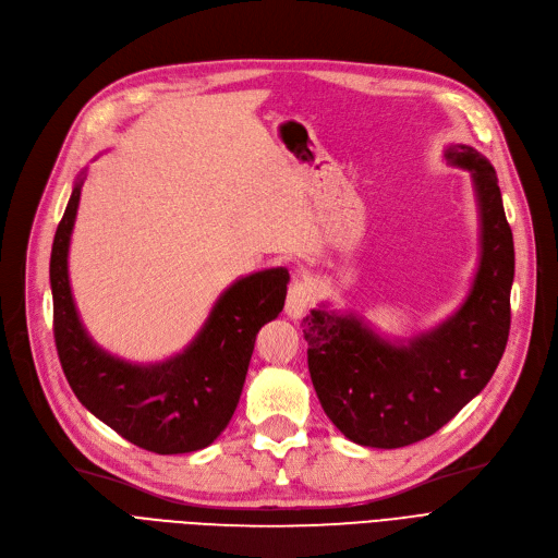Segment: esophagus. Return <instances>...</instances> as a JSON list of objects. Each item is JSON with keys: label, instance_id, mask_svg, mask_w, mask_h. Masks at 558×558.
Segmentation results:
<instances>
[{"label": "esophagus", "instance_id": "obj_1", "mask_svg": "<svg viewBox=\"0 0 558 558\" xmlns=\"http://www.w3.org/2000/svg\"><path fill=\"white\" fill-rule=\"evenodd\" d=\"M310 305H312V291H310L305 280L296 278L294 282L289 284L284 312H287L289 318H301L310 310Z\"/></svg>", "mask_w": 558, "mask_h": 558}]
</instances>
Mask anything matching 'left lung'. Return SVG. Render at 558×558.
I'll list each match as a JSON object with an SVG mask.
<instances>
[{
    "label": "left lung",
    "mask_w": 558,
    "mask_h": 558,
    "mask_svg": "<svg viewBox=\"0 0 558 558\" xmlns=\"http://www.w3.org/2000/svg\"><path fill=\"white\" fill-rule=\"evenodd\" d=\"M446 158L471 171L482 215L480 269L461 310L407 345L353 314L312 310L301 324L320 407L360 446L391 450L432 436L488 385L507 348L515 257L500 185L473 146H450Z\"/></svg>",
    "instance_id": "left-lung-1"
}]
</instances>
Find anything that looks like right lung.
I'll return each mask as SVG.
<instances>
[{
    "label": "right lung",
    "mask_w": 558,
    "mask_h": 558,
    "mask_svg": "<svg viewBox=\"0 0 558 558\" xmlns=\"http://www.w3.org/2000/svg\"><path fill=\"white\" fill-rule=\"evenodd\" d=\"M78 198L81 181L56 228L49 262L53 341L74 396L137 448L183 454L210 446L240 402L259 328L284 307L287 269L234 282L185 353L151 366L126 364L85 335L72 301L68 248Z\"/></svg>",
    "instance_id": "right-lung-1"
}]
</instances>
